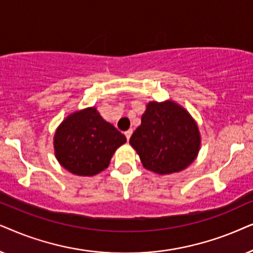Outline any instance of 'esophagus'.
<instances>
[{
  "label": "esophagus",
  "mask_w": 253,
  "mask_h": 253,
  "mask_svg": "<svg viewBox=\"0 0 253 253\" xmlns=\"http://www.w3.org/2000/svg\"><path fill=\"white\" fill-rule=\"evenodd\" d=\"M132 133H133L132 129H128V130H126V132H125V135H126L127 140L130 139V136H132Z\"/></svg>",
  "instance_id": "34e87169"
}]
</instances>
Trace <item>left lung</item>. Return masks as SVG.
Wrapping results in <instances>:
<instances>
[{
  "instance_id": "obj_1",
  "label": "left lung",
  "mask_w": 253,
  "mask_h": 253,
  "mask_svg": "<svg viewBox=\"0 0 253 253\" xmlns=\"http://www.w3.org/2000/svg\"><path fill=\"white\" fill-rule=\"evenodd\" d=\"M129 143L147 170L163 176L190 166L199 154L201 136L190 112L170 99L147 104Z\"/></svg>"
}]
</instances>
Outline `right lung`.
<instances>
[{
  "mask_svg": "<svg viewBox=\"0 0 253 253\" xmlns=\"http://www.w3.org/2000/svg\"><path fill=\"white\" fill-rule=\"evenodd\" d=\"M125 142L126 136L104 120L95 106L70 113L53 136L54 154L60 166L83 177L105 170Z\"/></svg>",
  "mask_w": 253,
  "mask_h": 253,
  "instance_id": "right-lung-1",
  "label": "right lung"
}]
</instances>
